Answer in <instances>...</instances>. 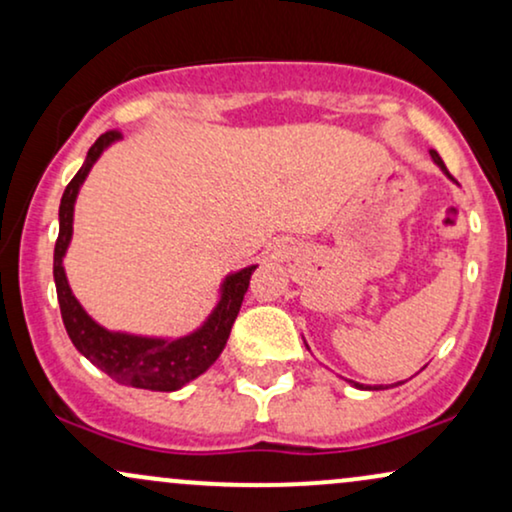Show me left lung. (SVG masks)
I'll return each instance as SVG.
<instances>
[{"instance_id": "left-lung-1", "label": "left lung", "mask_w": 512, "mask_h": 512, "mask_svg": "<svg viewBox=\"0 0 512 512\" xmlns=\"http://www.w3.org/2000/svg\"><path fill=\"white\" fill-rule=\"evenodd\" d=\"M429 155H432V159H434V162H436V164H439V166H441V169H443V171H446V176H448V178H453V176H451V174H448V169H446V164H443V159H441V157H439V155H436V152H434V150H432V152H429ZM350 384H353V386H357V389H369V386H362V384H355V381H350ZM379 389H381V386H379ZM379 389H372V391H379Z\"/></svg>"}]
</instances>
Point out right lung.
<instances>
[{
	"instance_id": "add662e5",
	"label": "right lung",
	"mask_w": 512,
	"mask_h": 512,
	"mask_svg": "<svg viewBox=\"0 0 512 512\" xmlns=\"http://www.w3.org/2000/svg\"><path fill=\"white\" fill-rule=\"evenodd\" d=\"M116 138H121L119 131H107L95 140V145L88 150V157H85V164L80 166V171L71 178L64 195H61L59 238L57 245H54V283H57L61 319H64L73 346L114 381L135 386V389L176 391L186 386L188 381L200 377L221 355L226 341H229L231 326L236 322L240 305H243V295L250 286V276L257 267L240 269V272L231 274L224 281L217 310L209 315L202 329H197L190 336L176 338V341L112 334V331L92 322L78 300L73 298L61 260H64V252L69 248L73 233V202H76L80 183L85 181L90 166L102 155L104 147L114 143Z\"/></svg>"
}]
</instances>
